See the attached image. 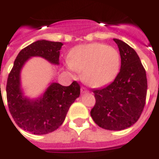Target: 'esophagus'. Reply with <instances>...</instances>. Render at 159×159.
I'll return each instance as SVG.
<instances>
[{
	"label": "esophagus",
	"instance_id": "esophagus-1",
	"mask_svg": "<svg viewBox=\"0 0 159 159\" xmlns=\"http://www.w3.org/2000/svg\"><path fill=\"white\" fill-rule=\"evenodd\" d=\"M88 92H89V90L87 89L86 88H84V87H82V88H81V93H88Z\"/></svg>",
	"mask_w": 159,
	"mask_h": 159
}]
</instances>
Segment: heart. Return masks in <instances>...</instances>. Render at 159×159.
Wrapping results in <instances>:
<instances>
[{
  "label": "heart",
  "mask_w": 159,
  "mask_h": 159,
  "mask_svg": "<svg viewBox=\"0 0 159 159\" xmlns=\"http://www.w3.org/2000/svg\"><path fill=\"white\" fill-rule=\"evenodd\" d=\"M70 66L83 71V81L100 88L112 82L119 72L121 56L117 49L103 43L76 46L68 58Z\"/></svg>",
  "instance_id": "1"
}]
</instances>
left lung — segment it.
<instances>
[{"label": "left lung", "instance_id": "1", "mask_svg": "<svg viewBox=\"0 0 159 159\" xmlns=\"http://www.w3.org/2000/svg\"><path fill=\"white\" fill-rule=\"evenodd\" d=\"M113 40L119 48L121 69L111 84L93 90L95 105L90 114L100 128L122 130L140 118L146 104L147 80L136 52L123 41Z\"/></svg>", "mask_w": 159, "mask_h": 159}]
</instances>
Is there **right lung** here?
I'll return each mask as SVG.
<instances>
[{
	"instance_id": "add662e5",
	"label": "right lung",
	"mask_w": 159,
	"mask_h": 159,
	"mask_svg": "<svg viewBox=\"0 0 159 159\" xmlns=\"http://www.w3.org/2000/svg\"><path fill=\"white\" fill-rule=\"evenodd\" d=\"M62 45L61 42L46 40L33 42L19 52L8 75L6 90L9 111L19 128L34 134L51 133L61 126L70 107L79 97L80 85L76 81L67 87L52 83L42 97L29 100L23 96L20 89V70L33 56L59 65Z\"/></svg>"
}]
</instances>
